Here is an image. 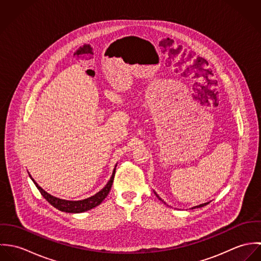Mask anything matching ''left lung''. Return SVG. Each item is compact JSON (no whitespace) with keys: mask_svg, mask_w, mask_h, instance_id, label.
Masks as SVG:
<instances>
[{"mask_svg":"<svg viewBox=\"0 0 261 261\" xmlns=\"http://www.w3.org/2000/svg\"><path fill=\"white\" fill-rule=\"evenodd\" d=\"M155 195H156V194H155ZM156 197H158V198H159L161 201H163V200H162V199H161V198H160L158 195H156ZM163 202H164V201H163ZM164 203H165V202H164ZM165 204H166V203H165ZM207 204H209V202H208V203H204V204H201V205H199V206H196V207H193V209H194V208H200V207H204V206H206Z\"/></svg>","mask_w":261,"mask_h":261,"instance_id":"1","label":"left lung"}]
</instances>
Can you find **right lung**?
I'll use <instances>...</instances> for the list:
<instances>
[{
	"label": "right lung",
	"instance_id": "add662e5",
	"mask_svg": "<svg viewBox=\"0 0 261 261\" xmlns=\"http://www.w3.org/2000/svg\"><path fill=\"white\" fill-rule=\"evenodd\" d=\"M114 174H115V169L113 170L112 178L109 181V183L107 184V186L105 187L101 191H99L97 194H95L94 196L89 197L84 200H81V201H66V200H62V199L53 197L50 194H48L47 192H45L41 187L38 186L37 183L32 178L31 179L33 180L34 184L36 185L38 190L40 191L41 195L56 209L63 211V212H68V213H81V212H85L87 210H90V209L98 206L107 198V196L109 195V193L112 189Z\"/></svg>",
	"mask_w": 261,
	"mask_h": 261
}]
</instances>
